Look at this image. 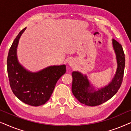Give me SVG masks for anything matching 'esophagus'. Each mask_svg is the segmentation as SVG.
I'll return each mask as SVG.
<instances>
[{
  "label": "esophagus",
  "mask_w": 131,
  "mask_h": 131,
  "mask_svg": "<svg viewBox=\"0 0 131 131\" xmlns=\"http://www.w3.org/2000/svg\"><path fill=\"white\" fill-rule=\"evenodd\" d=\"M69 64L70 66H72V67L73 66H74V62H73V61H70L69 62Z\"/></svg>",
  "instance_id": "34e87169"
}]
</instances>
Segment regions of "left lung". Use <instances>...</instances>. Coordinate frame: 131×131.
<instances>
[{"label":"left lung","mask_w":131,"mask_h":131,"mask_svg":"<svg viewBox=\"0 0 131 131\" xmlns=\"http://www.w3.org/2000/svg\"><path fill=\"white\" fill-rule=\"evenodd\" d=\"M112 42L116 55L117 67L114 77L108 85L98 89V91H94L86 75H83L79 71L72 73V92L77 100L83 104L89 106L101 104L112 98L121 87L124 74L125 53L122 46L119 42L114 39H113Z\"/></svg>","instance_id":"left-lung-1"}]
</instances>
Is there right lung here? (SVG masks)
Wrapping results in <instances>:
<instances>
[{"mask_svg":"<svg viewBox=\"0 0 131 131\" xmlns=\"http://www.w3.org/2000/svg\"><path fill=\"white\" fill-rule=\"evenodd\" d=\"M26 28L19 32L14 40L7 58L9 85L14 95L23 103L39 106L49 100L57 81L66 72V65L49 66L32 73L24 69L17 60V48L19 39Z\"/></svg>","mask_w":131,"mask_h":131,"instance_id":"1","label":"right lung"}]
</instances>
